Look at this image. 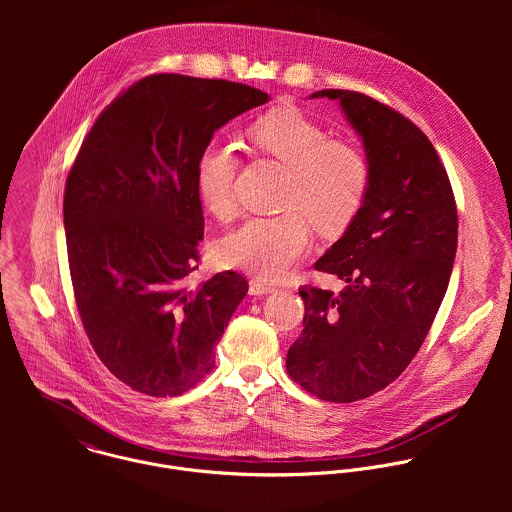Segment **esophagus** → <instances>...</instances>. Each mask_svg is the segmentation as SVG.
I'll list each match as a JSON object with an SVG mask.
<instances>
[{"label":"esophagus","instance_id":"1","mask_svg":"<svg viewBox=\"0 0 512 512\" xmlns=\"http://www.w3.org/2000/svg\"><path fill=\"white\" fill-rule=\"evenodd\" d=\"M248 292L250 295H268V293L276 292V288L264 280H250Z\"/></svg>","mask_w":512,"mask_h":512}]
</instances>
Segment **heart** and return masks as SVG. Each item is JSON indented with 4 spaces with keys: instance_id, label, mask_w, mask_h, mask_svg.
Masks as SVG:
<instances>
[{
    "instance_id": "obj_1",
    "label": "heart",
    "mask_w": 512,
    "mask_h": 512,
    "mask_svg": "<svg viewBox=\"0 0 512 512\" xmlns=\"http://www.w3.org/2000/svg\"><path fill=\"white\" fill-rule=\"evenodd\" d=\"M252 149L288 169L280 207L272 217H250L219 242L217 256L228 268L260 278H282L311 242L309 224L321 236H339L365 205L370 169L357 147L329 142V134L297 108L276 110L248 130ZM236 147L220 138L207 142L197 159V193L219 220L236 211Z\"/></svg>"
}]
</instances>
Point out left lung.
I'll list each match as a JSON object with an SVG mask.
<instances>
[{"instance_id": "left-lung-1", "label": "left lung", "mask_w": 512, "mask_h": 512, "mask_svg": "<svg viewBox=\"0 0 512 512\" xmlns=\"http://www.w3.org/2000/svg\"><path fill=\"white\" fill-rule=\"evenodd\" d=\"M311 98L341 104L363 140L370 185L357 219L315 262L345 288L299 290L305 329L286 368L321 400L355 402L394 382L420 351L453 270L457 209L416 124L361 92L327 88Z\"/></svg>"}]
</instances>
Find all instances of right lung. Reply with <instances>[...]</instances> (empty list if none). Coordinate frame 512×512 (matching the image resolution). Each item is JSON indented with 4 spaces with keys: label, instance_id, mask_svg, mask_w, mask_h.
I'll return each instance as SVG.
<instances>
[{
    "label": "right lung",
    "instance_id": "obj_1",
    "mask_svg": "<svg viewBox=\"0 0 512 512\" xmlns=\"http://www.w3.org/2000/svg\"><path fill=\"white\" fill-rule=\"evenodd\" d=\"M268 100L240 82L151 74L98 116L74 159L63 215L76 307L100 361L147 396L183 394L213 370L248 292L232 270L189 284L205 232L197 159Z\"/></svg>",
    "mask_w": 512,
    "mask_h": 512
}]
</instances>
